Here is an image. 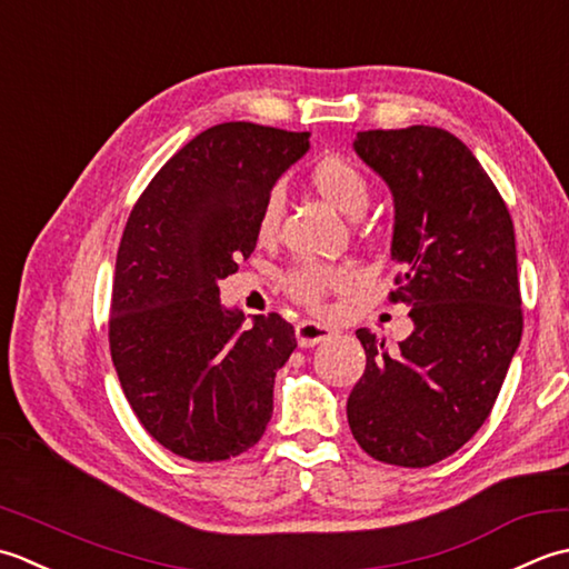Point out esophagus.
Here are the masks:
<instances>
[{
  "instance_id": "esophagus-1",
  "label": "esophagus",
  "mask_w": 569,
  "mask_h": 569,
  "mask_svg": "<svg viewBox=\"0 0 569 569\" xmlns=\"http://www.w3.org/2000/svg\"><path fill=\"white\" fill-rule=\"evenodd\" d=\"M295 333H297V343L301 346V349H309V346L329 341L333 336V329L321 327V323H317V321H299Z\"/></svg>"
}]
</instances>
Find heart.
Segmentation results:
<instances>
[{
    "instance_id": "1",
    "label": "heart",
    "mask_w": 569,
    "mask_h": 569,
    "mask_svg": "<svg viewBox=\"0 0 569 569\" xmlns=\"http://www.w3.org/2000/svg\"><path fill=\"white\" fill-rule=\"evenodd\" d=\"M309 179L323 199L333 203L336 208H341L343 213L358 216L368 208L370 183L366 179V173L358 169L351 159L339 157V154L321 157L317 164L311 167ZM280 218H282V196L280 191H270L268 199L262 201L260 216H258V238L262 242H268L277 236V230H280ZM353 280H356V272L349 268H341V264L301 260L284 272L282 287L284 292L297 301V305L309 307V309H321L323 299H327L329 292L349 287Z\"/></svg>"
}]
</instances>
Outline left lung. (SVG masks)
Instances as JSON below:
<instances>
[{
  "label": "left lung",
  "instance_id": "obj_1",
  "mask_svg": "<svg viewBox=\"0 0 569 569\" xmlns=\"http://www.w3.org/2000/svg\"><path fill=\"white\" fill-rule=\"evenodd\" d=\"M353 147L396 199L392 258L402 272L388 299L410 307L415 331L396 353L373 331H356L366 370L346 412L368 457L425 469L479 432L520 343L513 220L447 130H366Z\"/></svg>",
  "mask_w": 569,
  "mask_h": 569
}]
</instances>
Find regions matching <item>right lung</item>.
I'll use <instances>...</instances> for the list:
<instances>
[{"label": "right lung", "instance_id": "add662e5", "mask_svg": "<svg viewBox=\"0 0 569 569\" xmlns=\"http://www.w3.org/2000/svg\"><path fill=\"white\" fill-rule=\"evenodd\" d=\"M309 132L213 124L132 206L114 264L108 339L137 420L191 461H226L264 435L277 368L297 349L280 315L226 311L218 282L258 242V216Z\"/></svg>", "mask_w": 569, "mask_h": 569}]
</instances>
